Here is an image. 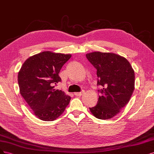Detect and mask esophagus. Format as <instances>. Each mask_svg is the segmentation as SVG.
<instances>
[{"label":"esophagus","instance_id":"1","mask_svg":"<svg viewBox=\"0 0 154 154\" xmlns=\"http://www.w3.org/2000/svg\"><path fill=\"white\" fill-rule=\"evenodd\" d=\"M84 90H82V91H81V92H77V93H74V95H75V96H82L83 94L84 93Z\"/></svg>","mask_w":154,"mask_h":154}]
</instances>
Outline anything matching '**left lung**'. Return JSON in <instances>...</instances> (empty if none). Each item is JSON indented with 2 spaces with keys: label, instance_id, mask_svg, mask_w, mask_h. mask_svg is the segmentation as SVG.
I'll use <instances>...</instances> for the list:
<instances>
[{
  "label": "left lung",
  "instance_id": "1",
  "mask_svg": "<svg viewBox=\"0 0 154 154\" xmlns=\"http://www.w3.org/2000/svg\"><path fill=\"white\" fill-rule=\"evenodd\" d=\"M88 61L97 69V86L102 89L97 104L90 107L97 118L109 120L125 107L134 90V71L130 63L114 53L93 52L86 55Z\"/></svg>",
  "mask_w": 154,
  "mask_h": 154
}]
</instances>
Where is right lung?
<instances>
[{"label": "right lung", "instance_id": "right-lung-1", "mask_svg": "<svg viewBox=\"0 0 154 154\" xmlns=\"http://www.w3.org/2000/svg\"><path fill=\"white\" fill-rule=\"evenodd\" d=\"M71 56L44 51L29 57L18 72L20 95L42 120H55L70 103L71 97L54 87L61 82L59 73Z\"/></svg>", "mask_w": 154, "mask_h": 154}]
</instances>
